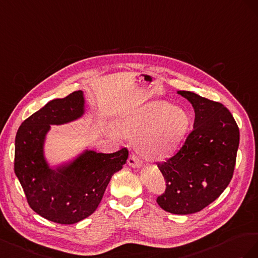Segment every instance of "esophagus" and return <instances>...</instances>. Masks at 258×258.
Listing matches in <instances>:
<instances>
[{
	"mask_svg": "<svg viewBox=\"0 0 258 258\" xmlns=\"http://www.w3.org/2000/svg\"><path fill=\"white\" fill-rule=\"evenodd\" d=\"M127 163H128V165L130 166H132V167H134V168H139L142 166V164H143V162L139 160L138 158H137V156H135V154H132V156L128 158V160H127Z\"/></svg>",
	"mask_w": 258,
	"mask_h": 258,
	"instance_id": "34e87169",
	"label": "esophagus"
}]
</instances>
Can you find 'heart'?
I'll use <instances>...</instances> for the list:
<instances>
[{
  "label": "heart",
  "instance_id": "1",
  "mask_svg": "<svg viewBox=\"0 0 258 258\" xmlns=\"http://www.w3.org/2000/svg\"><path fill=\"white\" fill-rule=\"evenodd\" d=\"M188 114L164 101H152L136 108L116 122L115 130L124 137L139 139L142 156L161 160L171 154L189 128Z\"/></svg>",
  "mask_w": 258,
  "mask_h": 258
}]
</instances>
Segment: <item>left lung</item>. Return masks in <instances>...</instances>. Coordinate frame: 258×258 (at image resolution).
Here are the masks:
<instances>
[{
	"mask_svg": "<svg viewBox=\"0 0 258 258\" xmlns=\"http://www.w3.org/2000/svg\"><path fill=\"white\" fill-rule=\"evenodd\" d=\"M195 109L194 130L159 170L166 182L157 202L177 215L200 212L223 194L232 178L240 132L232 114L220 102L178 91Z\"/></svg>",
	"mask_w": 258,
	"mask_h": 258,
	"instance_id": "obj_1",
	"label": "left lung"
}]
</instances>
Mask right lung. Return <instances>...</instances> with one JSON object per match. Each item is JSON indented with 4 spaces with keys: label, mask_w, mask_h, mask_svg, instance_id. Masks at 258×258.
<instances>
[{
    "label": "right lung",
    "mask_w": 258,
    "mask_h": 258,
    "mask_svg": "<svg viewBox=\"0 0 258 258\" xmlns=\"http://www.w3.org/2000/svg\"><path fill=\"white\" fill-rule=\"evenodd\" d=\"M84 112L82 91L50 100L21 123L15 139L14 170L27 201L40 216L57 224H76L92 215L112 175L128 157L126 148L113 153L85 149L73 160L50 167L44 156L50 125L76 121Z\"/></svg>",
    "instance_id": "right-lung-1"
}]
</instances>
